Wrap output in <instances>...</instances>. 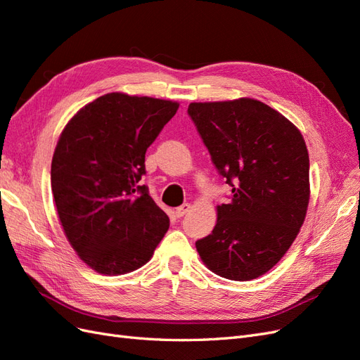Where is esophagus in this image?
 I'll list each match as a JSON object with an SVG mask.
<instances>
[{
	"label": "esophagus",
	"mask_w": 360,
	"mask_h": 360,
	"mask_svg": "<svg viewBox=\"0 0 360 360\" xmlns=\"http://www.w3.org/2000/svg\"><path fill=\"white\" fill-rule=\"evenodd\" d=\"M189 209H191V204H188V202L180 205V207H177V209H176V216H177V217L184 216V214H186V213L189 212Z\"/></svg>",
	"instance_id": "esophagus-1"
}]
</instances>
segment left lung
Returning <instances> with one entry per match:
<instances>
[{
    "label": "left lung",
    "mask_w": 360,
    "mask_h": 360,
    "mask_svg": "<svg viewBox=\"0 0 360 360\" xmlns=\"http://www.w3.org/2000/svg\"><path fill=\"white\" fill-rule=\"evenodd\" d=\"M188 112L231 189L197 246L213 274L250 281L285 255L307 216L309 156L300 130L269 105L240 97L193 102Z\"/></svg>",
    "instance_id": "8db88e82"
}]
</instances>
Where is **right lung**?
<instances>
[{"mask_svg":"<svg viewBox=\"0 0 360 360\" xmlns=\"http://www.w3.org/2000/svg\"><path fill=\"white\" fill-rule=\"evenodd\" d=\"M179 102L108 93L63 129L51 186L69 243L97 274L117 276L148 263L169 226L139 184L146 151L176 115Z\"/></svg>","mask_w":360,"mask_h":360,"instance_id":"obj_1","label":"right lung"}]
</instances>
